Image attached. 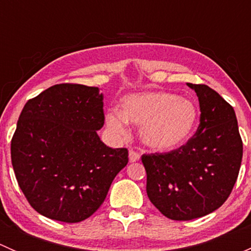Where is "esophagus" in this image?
<instances>
[{"label": "esophagus", "mask_w": 251, "mask_h": 251, "mask_svg": "<svg viewBox=\"0 0 251 251\" xmlns=\"http://www.w3.org/2000/svg\"><path fill=\"white\" fill-rule=\"evenodd\" d=\"M128 159H130L131 163H136V161L140 160V154L131 149V151H128Z\"/></svg>", "instance_id": "esophagus-1"}]
</instances>
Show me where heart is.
<instances>
[{"label":"heart","mask_w":251,"mask_h":251,"mask_svg":"<svg viewBox=\"0 0 251 251\" xmlns=\"http://www.w3.org/2000/svg\"><path fill=\"white\" fill-rule=\"evenodd\" d=\"M128 123L141 126L144 144L155 151H173L192 137L198 109L193 102L173 92L135 93L121 100V111L111 109L105 114L108 128L118 137L127 135Z\"/></svg>","instance_id":"heart-1"}]
</instances>
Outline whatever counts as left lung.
<instances>
[{"mask_svg":"<svg viewBox=\"0 0 251 251\" xmlns=\"http://www.w3.org/2000/svg\"><path fill=\"white\" fill-rule=\"evenodd\" d=\"M187 85L199 100L197 132L175 151L142 155L149 201L176 221L198 219L219 209L233 189L243 158L233 107L209 86Z\"/></svg>","mask_w":251,"mask_h":251,"instance_id":"1","label":"left lung"}]
</instances>
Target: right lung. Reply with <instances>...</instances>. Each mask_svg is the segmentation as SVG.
Instances as JSON below:
<instances>
[{
    "instance_id": "add662e5",
    "label": "right lung",
    "mask_w": 251,
    "mask_h": 251,
    "mask_svg": "<svg viewBox=\"0 0 251 251\" xmlns=\"http://www.w3.org/2000/svg\"><path fill=\"white\" fill-rule=\"evenodd\" d=\"M104 125L98 87L59 83L29 100L11 142L18 184L39 214L75 224L103 204L110 184L128 161L97 131Z\"/></svg>"
}]
</instances>
